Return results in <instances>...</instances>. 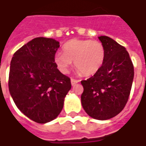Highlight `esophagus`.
<instances>
[{
	"label": "esophagus",
	"instance_id": "esophagus-1",
	"mask_svg": "<svg viewBox=\"0 0 146 146\" xmlns=\"http://www.w3.org/2000/svg\"><path fill=\"white\" fill-rule=\"evenodd\" d=\"M78 82H79V80L75 79H71V84H72V85H75Z\"/></svg>",
	"mask_w": 146,
	"mask_h": 146
}]
</instances>
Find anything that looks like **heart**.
<instances>
[{"mask_svg":"<svg viewBox=\"0 0 146 146\" xmlns=\"http://www.w3.org/2000/svg\"><path fill=\"white\" fill-rule=\"evenodd\" d=\"M64 52L54 54V62L59 70L69 72L74 61L76 69L85 76L95 74L104 65L106 49L103 43L92 40L73 39L64 46Z\"/></svg>","mask_w":146,"mask_h":146,"instance_id":"heart-1","label":"heart"}]
</instances>
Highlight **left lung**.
<instances>
[{"label":"left lung","mask_w":146,"mask_h":146,"mask_svg":"<svg viewBox=\"0 0 146 146\" xmlns=\"http://www.w3.org/2000/svg\"><path fill=\"white\" fill-rule=\"evenodd\" d=\"M106 49L104 65L87 80H82V107L98 120H107L120 113L128 100L133 64L126 48L109 36L98 37Z\"/></svg>","instance_id":"1"}]
</instances>
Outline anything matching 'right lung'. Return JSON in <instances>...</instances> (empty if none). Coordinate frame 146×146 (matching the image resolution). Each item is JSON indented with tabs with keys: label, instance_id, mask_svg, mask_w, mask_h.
<instances>
[{
	"label": "right lung",
	"instance_id": "add662e5",
	"mask_svg": "<svg viewBox=\"0 0 146 146\" xmlns=\"http://www.w3.org/2000/svg\"><path fill=\"white\" fill-rule=\"evenodd\" d=\"M59 46L54 39L36 37L18 49L10 63L9 93L18 109L40 124L60 114L71 88L70 79L54 62Z\"/></svg>",
	"mask_w": 146,
	"mask_h": 146
}]
</instances>
